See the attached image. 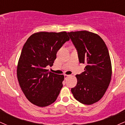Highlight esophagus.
<instances>
[{"mask_svg":"<svg viewBox=\"0 0 125 125\" xmlns=\"http://www.w3.org/2000/svg\"><path fill=\"white\" fill-rule=\"evenodd\" d=\"M64 79H66L67 77H69L71 75H69V74H64Z\"/></svg>","mask_w":125,"mask_h":125,"instance_id":"obj_1","label":"esophagus"}]
</instances>
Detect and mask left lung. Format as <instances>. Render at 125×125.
I'll use <instances>...</instances> for the list:
<instances>
[{
  "label": "left lung",
  "mask_w": 125,
  "mask_h": 125,
  "mask_svg": "<svg viewBox=\"0 0 125 125\" xmlns=\"http://www.w3.org/2000/svg\"><path fill=\"white\" fill-rule=\"evenodd\" d=\"M68 35L76 48L79 62L86 65L83 72L76 75L77 84L71 92L81 104H92L104 96L111 81L108 49L104 40L93 32L71 31Z\"/></svg>",
  "instance_id": "left-lung-1"
}]
</instances>
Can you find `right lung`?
Masks as SVG:
<instances>
[{"label": "right lung", "mask_w": 125, "mask_h": 125, "mask_svg": "<svg viewBox=\"0 0 125 125\" xmlns=\"http://www.w3.org/2000/svg\"><path fill=\"white\" fill-rule=\"evenodd\" d=\"M70 39L66 31H40L31 35L23 45L17 66L19 83L29 102L39 107L54 102L63 87V74L49 72L56 53Z\"/></svg>", "instance_id": "add662e5"}]
</instances>
